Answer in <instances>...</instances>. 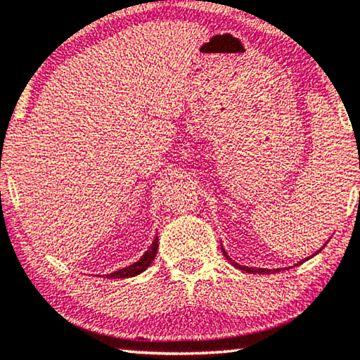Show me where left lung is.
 I'll return each mask as SVG.
<instances>
[{"label":"left lung","mask_w":360,"mask_h":360,"mask_svg":"<svg viewBox=\"0 0 360 360\" xmlns=\"http://www.w3.org/2000/svg\"><path fill=\"white\" fill-rule=\"evenodd\" d=\"M324 245H326V243H324ZM321 250H323V248H319V250H318V252H316V253H319ZM222 252H224V255H225V258H227V260H229L230 263H232V265H233V266L240 268V270H243V271H247V273H260V275H263V273H276V271H280V270H268V268H250V266H242V265H238V263H237V262H233V260H232V258H230V257L227 255V253H225V250H224V248H222ZM300 263H301V262H300Z\"/></svg>","instance_id":"1"}]
</instances>
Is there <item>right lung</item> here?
I'll use <instances>...</instances> for the list:
<instances>
[{
  "instance_id": "right-lung-1",
  "label": "right lung",
  "mask_w": 360,
  "mask_h": 360,
  "mask_svg": "<svg viewBox=\"0 0 360 360\" xmlns=\"http://www.w3.org/2000/svg\"><path fill=\"white\" fill-rule=\"evenodd\" d=\"M156 252H158V237H155V240H153L151 247L148 248V250L145 252V255H143L140 260L133 263V265H128V266L122 268V270H117V271L110 273V275H105V278H130V276L140 275V273L145 271L146 268L151 265V262L155 260Z\"/></svg>"
}]
</instances>
